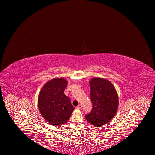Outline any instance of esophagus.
<instances>
[{"label":"esophagus","mask_w":155,"mask_h":155,"mask_svg":"<svg viewBox=\"0 0 155 155\" xmlns=\"http://www.w3.org/2000/svg\"><path fill=\"white\" fill-rule=\"evenodd\" d=\"M81 107H82V105H81V104H79V105L77 107V109H81Z\"/></svg>","instance_id":"1"}]
</instances>
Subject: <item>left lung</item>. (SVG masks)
Returning <instances> with one entry per match:
<instances>
[{
	"instance_id": "8db88e82",
	"label": "left lung",
	"mask_w": 155,
	"mask_h": 155,
	"mask_svg": "<svg viewBox=\"0 0 155 155\" xmlns=\"http://www.w3.org/2000/svg\"><path fill=\"white\" fill-rule=\"evenodd\" d=\"M90 85L93 108L85 118L90 124L100 127L115 116L118 107V94L114 85L107 80L94 78L90 80Z\"/></svg>"
}]
</instances>
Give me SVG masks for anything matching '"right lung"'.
Wrapping results in <instances>:
<instances>
[{"mask_svg":"<svg viewBox=\"0 0 155 155\" xmlns=\"http://www.w3.org/2000/svg\"><path fill=\"white\" fill-rule=\"evenodd\" d=\"M68 81L54 78L43 86L38 98V107L42 117L54 126H61L70 118L75 107L64 94Z\"/></svg>","mask_w":155,"mask_h":155,"instance_id":"add662e5","label":"right lung"}]
</instances>
